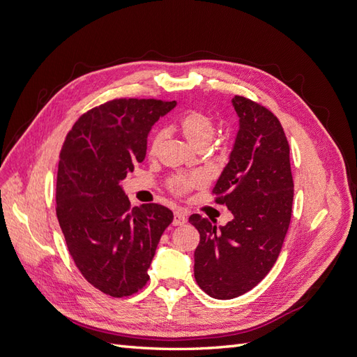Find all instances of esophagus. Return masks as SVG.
Segmentation results:
<instances>
[{
    "label": "esophagus",
    "mask_w": 357,
    "mask_h": 357,
    "mask_svg": "<svg viewBox=\"0 0 357 357\" xmlns=\"http://www.w3.org/2000/svg\"><path fill=\"white\" fill-rule=\"evenodd\" d=\"M188 222V215H186V213L183 211V210H176L174 211V220H172V225L174 226H181V225H185Z\"/></svg>",
    "instance_id": "esophagus-1"
}]
</instances>
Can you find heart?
Masks as SVG:
<instances>
[{
	"instance_id": "1",
	"label": "heart",
	"mask_w": 357,
	"mask_h": 357,
	"mask_svg": "<svg viewBox=\"0 0 357 357\" xmlns=\"http://www.w3.org/2000/svg\"><path fill=\"white\" fill-rule=\"evenodd\" d=\"M178 129L183 134L189 144L195 149L207 147L213 137L218 131V126L213 121V117L207 113L199 112V110H190L183 114L178 121ZM164 139V132L158 131L152 135L149 142V155L156 156L159 146ZM204 185V178L199 174H190V176H172L168 183L167 188L171 193H174L176 197H185L186 193L190 190L201 188Z\"/></svg>"
}]
</instances>
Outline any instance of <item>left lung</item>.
<instances>
[{
	"instance_id": "left-lung-1",
	"label": "left lung",
	"mask_w": 357,
	"mask_h": 357,
	"mask_svg": "<svg viewBox=\"0 0 357 357\" xmlns=\"http://www.w3.org/2000/svg\"><path fill=\"white\" fill-rule=\"evenodd\" d=\"M232 104L240 131L213 195L234 219L218 229L201 214L189 218L199 232L195 280L215 299L244 295L271 271L294 204L290 149L282 123L266 107L245 96L235 95Z\"/></svg>"
}]
</instances>
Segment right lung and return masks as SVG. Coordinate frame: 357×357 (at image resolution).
<instances>
[{
	"instance_id": "add662e5",
	"label": "right lung",
	"mask_w": 357,
	"mask_h": 357,
	"mask_svg": "<svg viewBox=\"0 0 357 357\" xmlns=\"http://www.w3.org/2000/svg\"><path fill=\"white\" fill-rule=\"evenodd\" d=\"M176 101L114 98L83 113L59 153L56 215L80 274L113 298L131 296L172 211L160 204L131 208L121 181L146 156L147 134Z\"/></svg>"
}]
</instances>
